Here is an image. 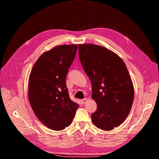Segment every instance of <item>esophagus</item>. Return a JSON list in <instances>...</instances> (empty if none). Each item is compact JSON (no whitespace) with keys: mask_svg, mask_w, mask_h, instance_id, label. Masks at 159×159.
Listing matches in <instances>:
<instances>
[{"mask_svg":"<svg viewBox=\"0 0 159 159\" xmlns=\"http://www.w3.org/2000/svg\"><path fill=\"white\" fill-rule=\"evenodd\" d=\"M86 100H87L86 98H84V99H83V100H81V103H82V104H84Z\"/></svg>","mask_w":159,"mask_h":159,"instance_id":"1","label":"esophagus"}]
</instances>
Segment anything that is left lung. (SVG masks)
<instances>
[{
  "label": "left lung",
  "mask_w": 159,
  "mask_h": 159,
  "mask_svg": "<svg viewBox=\"0 0 159 159\" xmlns=\"http://www.w3.org/2000/svg\"><path fill=\"white\" fill-rule=\"evenodd\" d=\"M79 59L92 83L97 104L93 124L104 131L121 125L131 109L134 89L127 69L118 55L94 44L79 45Z\"/></svg>",
  "instance_id": "1"
}]
</instances>
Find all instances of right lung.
I'll return each instance as SVG.
<instances>
[{
  "label": "right lung",
  "mask_w": 159,
  "mask_h": 159,
  "mask_svg": "<svg viewBox=\"0 0 159 159\" xmlns=\"http://www.w3.org/2000/svg\"><path fill=\"white\" fill-rule=\"evenodd\" d=\"M77 49V45H63L45 52L30 75V104L39 121L55 131L70 125L79 107L70 99L66 86V76Z\"/></svg>",
  "instance_id": "add662e5"
}]
</instances>
